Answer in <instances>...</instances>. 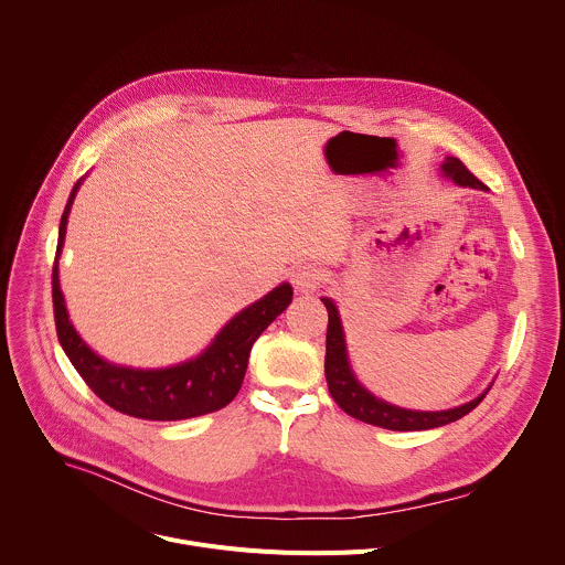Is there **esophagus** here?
I'll use <instances>...</instances> for the list:
<instances>
[{
    "label": "esophagus",
    "instance_id": "esophagus-1",
    "mask_svg": "<svg viewBox=\"0 0 565 565\" xmlns=\"http://www.w3.org/2000/svg\"><path fill=\"white\" fill-rule=\"evenodd\" d=\"M290 281L299 292H312L321 284V270L315 264H301L290 273Z\"/></svg>",
    "mask_w": 565,
    "mask_h": 565
}]
</instances>
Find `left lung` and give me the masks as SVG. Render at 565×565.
<instances>
[{"mask_svg": "<svg viewBox=\"0 0 565 565\" xmlns=\"http://www.w3.org/2000/svg\"><path fill=\"white\" fill-rule=\"evenodd\" d=\"M443 172H445V177H451L458 185L486 190V185H482L460 163L458 158L449 156L443 163ZM321 301H324V306L329 310L324 373H327V382H329V391H331L333 399L349 416H353V418H358L366 425L384 427V429H391V431H423V429H434V427H443V425L460 420L471 409H476L482 402V397L488 395V391H486L482 395H478L476 399L467 402V405L456 407V409H447V412H409V409H399V407L386 405V402L371 395L353 377V373L349 369V362H347V347H344V333H342L338 308L331 299H321Z\"/></svg>", "mask_w": 565, "mask_h": 565, "instance_id": "obj_1", "label": "left lung"}]
</instances>
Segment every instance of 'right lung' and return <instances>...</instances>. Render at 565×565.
<instances>
[{"label": "right lung", "mask_w": 565, "mask_h": 565, "mask_svg": "<svg viewBox=\"0 0 565 565\" xmlns=\"http://www.w3.org/2000/svg\"><path fill=\"white\" fill-rule=\"evenodd\" d=\"M79 183H83V179L73 185L60 218V236L51 277L55 331L66 358L105 405L134 418L185 420L223 409L244 384L255 340L273 324L277 315L288 308L292 301V288L281 284L257 303L241 310L223 327L212 347L196 360L153 371L109 364L79 340L71 327L57 281V257L64 244L66 216Z\"/></svg>", "instance_id": "add662e5"}]
</instances>
